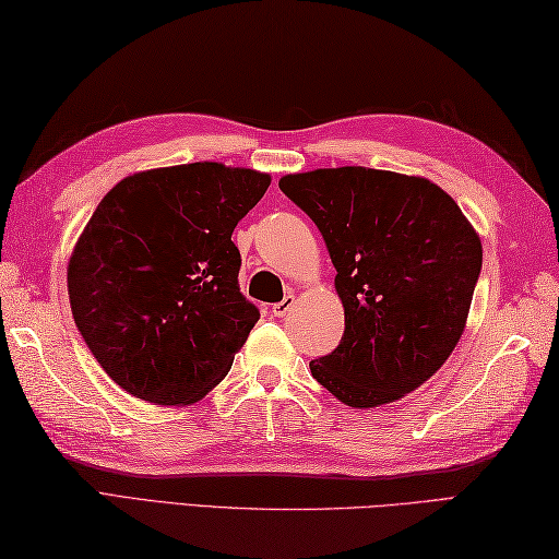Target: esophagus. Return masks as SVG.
<instances>
[{
    "label": "esophagus",
    "instance_id": "34e87169",
    "mask_svg": "<svg viewBox=\"0 0 559 559\" xmlns=\"http://www.w3.org/2000/svg\"><path fill=\"white\" fill-rule=\"evenodd\" d=\"M293 307H295V295H286V298H283L281 302L271 307V312H273V317H286L293 310Z\"/></svg>",
    "mask_w": 559,
    "mask_h": 559
}]
</instances>
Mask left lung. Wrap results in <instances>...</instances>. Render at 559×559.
<instances>
[{"label": "left lung", "mask_w": 559, "mask_h": 559, "mask_svg": "<svg viewBox=\"0 0 559 559\" xmlns=\"http://www.w3.org/2000/svg\"><path fill=\"white\" fill-rule=\"evenodd\" d=\"M281 192L322 233L346 331L312 377L350 408H377L425 384L466 329L483 245L427 177L360 165L281 177Z\"/></svg>", "instance_id": "obj_1"}]
</instances>
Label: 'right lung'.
I'll list each match as a JSON object with an SVG mask.
<instances>
[{
	"label": "right lung",
	"mask_w": 559,
	"mask_h": 559,
	"mask_svg": "<svg viewBox=\"0 0 559 559\" xmlns=\"http://www.w3.org/2000/svg\"><path fill=\"white\" fill-rule=\"evenodd\" d=\"M269 185L266 173L204 160L134 173L103 197L69 257L67 288L115 384L189 406L230 372L259 322L230 237Z\"/></svg>",
	"instance_id": "obj_1"
}]
</instances>
